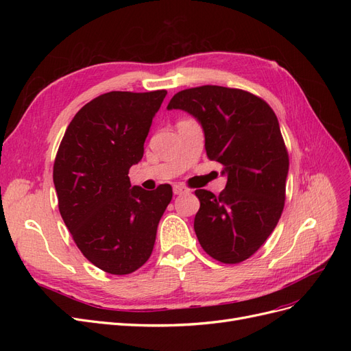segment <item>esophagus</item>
Returning <instances> with one entry per match:
<instances>
[{
  "label": "esophagus",
  "instance_id": "esophagus-1",
  "mask_svg": "<svg viewBox=\"0 0 351 351\" xmlns=\"http://www.w3.org/2000/svg\"><path fill=\"white\" fill-rule=\"evenodd\" d=\"M173 192H174V195H184V193L190 192V189L183 186V184H174L173 186Z\"/></svg>",
  "mask_w": 351,
  "mask_h": 351
}]
</instances>
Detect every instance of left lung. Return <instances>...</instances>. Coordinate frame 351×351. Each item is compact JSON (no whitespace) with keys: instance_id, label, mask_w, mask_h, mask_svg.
Masks as SVG:
<instances>
[{"instance_id":"8db88e82","label":"left lung","mask_w":351,"mask_h":351,"mask_svg":"<svg viewBox=\"0 0 351 351\" xmlns=\"http://www.w3.org/2000/svg\"><path fill=\"white\" fill-rule=\"evenodd\" d=\"M168 110L192 114L205 132L206 155L222 167L227 184L215 196L196 190L197 240L210 258L240 263L256 253L284 209L289 152L277 115L247 90L199 86L176 93Z\"/></svg>"}]
</instances>
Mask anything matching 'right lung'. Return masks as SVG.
<instances>
[{
	"label": "right lung",
	"instance_id": "obj_1",
	"mask_svg": "<svg viewBox=\"0 0 351 351\" xmlns=\"http://www.w3.org/2000/svg\"><path fill=\"white\" fill-rule=\"evenodd\" d=\"M165 95H99L74 115L58 147L52 176L60 214L83 256L108 274H132L149 259L173 199L169 184L143 190L129 178Z\"/></svg>",
	"mask_w": 351,
	"mask_h": 351
}]
</instances>
